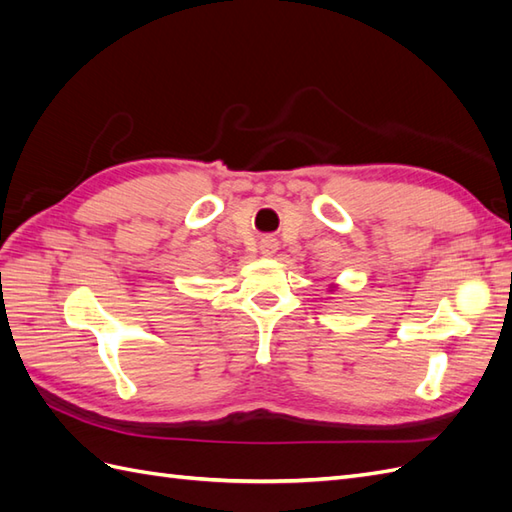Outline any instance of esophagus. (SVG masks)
Returning <instances> with one entry per match:
<instances>
[{
	"label": "esophagus",
	"instance_id": "1",
	"mask_svg": "<svg viewBox=\"0 0 512 512\" xmlns=\"http://www.w3.org/2000/svg\"><path fill=\"white\" fill-rule=\"evenodd\" d=\"M260 252L265 256H273L277 252V239L275 237H262L260 239Z\"/></svg>",
	"mask_w": 512,
	"mask_h": 512
}]
</instances>
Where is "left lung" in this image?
Instances as JSON below:
<instances>
[{
    "mask_svg": "<svg viewBox=\"0 0 512 512\" xmlns=\"http://www.w3.org/2000/svg\"><path fill=\"white\" fill-rule=\"evenodd\" d=\"M331 288H335V286H331Z\"/></svg>",
    "mask_w": 512,
    "mask_h": 512,
    "instance_id": "8db88e82",
    "label": "left lung"
}]
</instances>
